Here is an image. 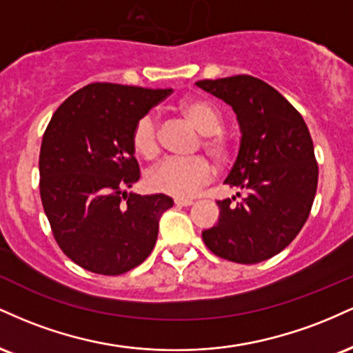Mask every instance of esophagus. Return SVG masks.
<instances>
[{"instance_id": "esophagus-1", "label": "esophagus", "mask_w": 353, "mask_h": 353, "mask_svg": "<svg viewBox=\"0 0 353 353\" xmlns=\"http://www.w3.org/2000/svg\"><path fill=\"white\" fill-rule=\"evenodd\" d=\"M174 204L181 205V208H188V205L194 204V201L192 199H184V197H176V199H174Z\"/></svg>"}]
</instances>
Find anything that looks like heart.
<instances>
[{"instance_id":"heart-1","label":"heart","mask_w":353,"mask_h":353,"mask_svg":"<svg viewBox=\"0 0 353 353\" xmlns=\"http://www.w3.org/2000/svg\"><path fill=\"white\" fill-rule=\"evenodd\" d=\"M179 112L197 131L205 134L202 148L217 163H224L229 157L230 148L225 137L219 132L224 125L221 111L204 99L190 98L179 104ZM132 149L145 161L156 159L161 151L159 128L152 114H145L137 121L131 134ZM214 169L205 157L197 156L190 159H165L164 163L151 169L145 176L148 188L156 192L177 197H190L202 185L212 179Z\"/></svg>"}]
</instances>
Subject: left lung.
I'll use <instances>...</instances> for the list:
<instances>
[{
	"label": "left lung",
	"mask_w": 353,
	"mask_h": 353,
	"mask_svg": "<svg viewBox=\"0 0 353 353\" xmlns=\"http://www.w3.org/2000/svg\"><path fill=\"white\" fill-rule=\"evenodd\" d=\"M237 114L241 148L224 184L245 192L219 201V222L202 230L210 252L257 264L285 249L301 232L319 181L305 121L277 89L254 76L197 81ZM241 197V192H237Z\"/></svg>",
	"instance_id": "8db88e82"
}]
</instances>
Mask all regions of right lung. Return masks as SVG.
Segmentation results:
<instances>
[{"label":"right lung","instance_id":"add662e5","mask_svg":"<svg viewBox=\"0 0 353 353\" xmlns=\"http://www.w3.org/2000/svg\"><path fill=\"white\" fill-rule=\"evenodd\" d=\"M172 89L92 83L52 114L39 152V192L52 236L72 262L101 275L134 269L152 252L165 194L125 192L139 181L132 129Z\"/></svg>","mask_w":353,"mask_h":353}]
</instances>
